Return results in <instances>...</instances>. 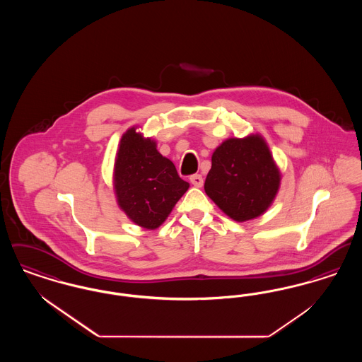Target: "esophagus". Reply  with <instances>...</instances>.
I'll return each instance as SVG.
<instances>
[{
  "label": "esophagus",
  "instance_id": "obj_1",
  "mask_svg": "<svg viewBox=\"0 0 362 362\" xmlns=\"http://www.w3.org/2000/svg\"><path fill=\"white\" fill-rule=\"evenodd\" d=\"M189 182H191V185H194L195 187H202V186H204V177H202V175H199V173L191 175V176H189Z\"/></svg>",
  "mask_w": 362,
  "mask_h": 362
}]
</instances>
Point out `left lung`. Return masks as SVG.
<instances>
[{
  "instance_id": "left-lung-1",
  "label": "left lung",
  "mask_w": 362,
  "mask_h": 362,
  "mask_svg": "<svg viewBox=\"0 0 362 362\" xmlns=\"http://www.w3.org/2000/svg\"><path fill=\"white\" fill-rule=\"evenodd\" d=\"M281 173L260 134L228 138L211 156L205 180L209 198L238 223L254 220L272 206Z\"/></svg>"
}]
</instances>
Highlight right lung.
<instances>
[{
	"mask_svg": "<svg viewBox=\"0 0 362 362\" xmlns=\"http://www.w3.org/2000/svg\"><path fill=\"white\" fill-rule=\"evenodd\" d=\"M173 161L158 153L156 141L130 127L121 138L114 164L117 202L138 226L156 229L189 189Z\"/></svg>",
	"mask_w": 362,
	"mask_h": 362,
	"instance_id": "add662e5",
	"label": "right lung"
}]
</instances>
